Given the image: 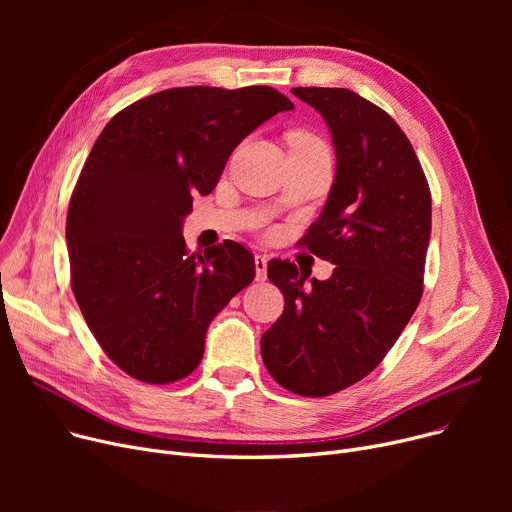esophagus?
Returning <instances> with one entry per match:
<instances>
[{
  "mask_svg": "<svg viewBox=\"0 0 512 512\" xmlns=\"http://www.w3.org/2000/svg\"><path fill=\"white\" fill-rule=\"evenodd\" d=\"M267 278V257L255 255V280L263 282Z\"/></svg>",
  "mask_w": 512,
  "mask_h": 512,
  "instance_id": "1",
  "label": "esophagus"
}]
</instances>
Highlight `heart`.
Returning <instances> with one entry per match:
<instances>
[{
	"label": "heart",
	"mask_w": 512,
	"mask_h": 512,
	"mask_svg": "<svg viewBox=\"0 0 512 512\" xmlns=\"http://www.w3.org/2000/svg\"><path fill=\"white\" fill-rule=\"evenodd\" d=\"M290 143H321V141H317L315 137H311V134H307V132H294L290 137Z\"/></svg>",
	"instance_id": "b5f03b06"
}]
</instances>
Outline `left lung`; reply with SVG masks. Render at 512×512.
<instances>
[{
	"mask_svg": "<svg viewBox=\"0 0 512 512\" xmlns=\"http://www.w3.org/2000/svg\"><path fill=\"white\" fill-rule=\"evenodd\" d=\"M292 95L326 120L336 174L303 245L332 261L328 280L288 261L267 263L284 313L261 336L272 378L301 396L357 384L388 355L423 294L432 195L400 126L348 89L297 87Z\"/></svg>",
	"mask_w": 512,
	"mask_h": 512,
	"instance_id": "obj_1",
	"label": "left lung"
}]
</instances>
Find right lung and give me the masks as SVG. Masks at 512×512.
Returning a JSON list of instances; mask_svg holds the SVG:
<instances>
[{
	"label": "right lung",
	"instance_id": "obj_1",
	"mask_svg": "<svg viewBox=\"0 0 512 512\" xmlns=\"http://www.w3.org/2000/svg\"><path fill=\"white\" fill-rule=\"evenodd\" d=\"M288 110L272 87H180L134 101L95 141L66 220L72 292L105 355L134 380L193 373L211 319L253 282L245 247L226 240L191 255L182 222L236 145Z\"/></svg>",
	"mask_w": 512,
	"mask_h": 512
}]
</instances>
